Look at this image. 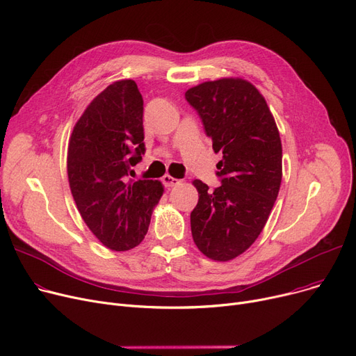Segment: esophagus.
Listing matches in <instances>:
<instances>
[{
  "mask_svg": "<svg viewBox=\"0 0 356 356\" xmlns=\"http://www.w3.org/2000/svg\"><path fill=\"white\" fill-rule=\"evenodd\" d=\"M163 183L167 186V188H173V186H176V184H179L181 180H179V179H176V177H173V176H170V175H165V176H163Z\"/></svg>",
  "mask_w": 356,
  "mask_h": 356,
  "instance_id": "esophagus-1",
  "label": "esophagus"
}]
</instances>
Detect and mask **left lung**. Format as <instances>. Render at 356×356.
<instances>
[{
    "mask_svg": "<svg viewBox=\"0 0 356 356\" xmlns=\"http://www.w3.org/2000/svg\"><path fill=\"white\" fill-rule=\"evenodd\" d=\"M184 97L222 154L219 188L193 180L199 200L192 236L203 255L229 261L254 244L268 220L283 177L282 140L264 97L245 79L203 82Z\"/></svg>",
    "mask_w": 356,
    "mask_h": 356,
    "instance_id": "obj_1",
    "label": "left lung"
}]
</instances>
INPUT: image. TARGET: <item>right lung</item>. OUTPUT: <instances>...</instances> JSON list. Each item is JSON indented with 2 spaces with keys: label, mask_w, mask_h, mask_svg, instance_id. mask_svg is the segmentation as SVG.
I'll use <instances>...</instances> for the list:
<instances>
[{
  "label": "right lung",
  "mask_w": 356,
  "mask_h": 356,
  "mask_svg": "<svg viewBox=\"0 0 356 356\" xmlns=\"http://www.w3.org/2000/svg\"><path fill=\"white\" fill-rule=\"evenodd\" d=\"M143 104L134 81L111 83L86 106L69 138L72 196L90 232L112 251L140 244L164 192L159 180H128L145 152Z\"/></svg>",
  "instance_id": "1"
}]
</instances>
